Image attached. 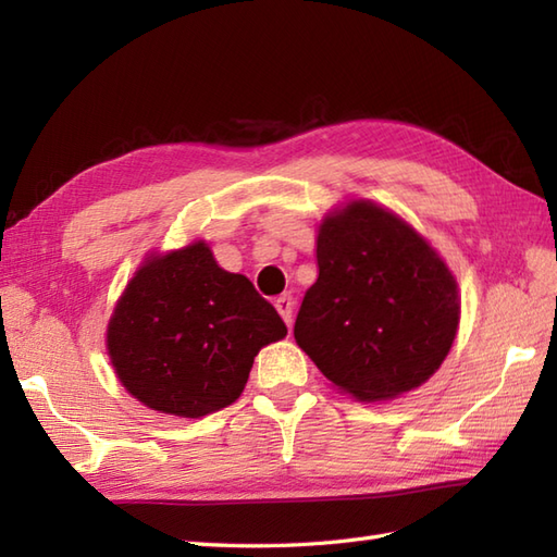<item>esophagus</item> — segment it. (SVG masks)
Listing matches in <instances>:
<instances>
[{"mask_svg": "<svg viewBox=\"0 0 557 557\" xmlns=\"http://www.w3.org/2000/svg\"><path fill=\"white\" fill-rule=\"evenodd\" d=\"M275 309L277 313L282 315V321H285L287 325H292V311H294V299L289 297V294H282V297L275 299Z\"/></svg>", "mask_w": 557, "mask_h": 557, "instance_id": "1", "label": "esophagus"}]
</instances>
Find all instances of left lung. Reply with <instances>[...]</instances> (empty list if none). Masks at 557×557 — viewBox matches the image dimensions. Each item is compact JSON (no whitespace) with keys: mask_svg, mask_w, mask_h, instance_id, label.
Masks as SVG:
<instances>
[{"mask_svg":"<svg viewBox=\"0 0 557 557\" xmlns=\"http://www.w3.org/2000/svg\"><path fill=\"white\" fill-rule=\"evenodd\" d=\"M315 258L294 339L330 383L361 401L393 399L441 369L459 294L417 230L371 200H351L321 222Z\"/></svg>","mask_w":557,"mask_h":557,"instance_id":"obj_1","label":"left lung"}]
</instances>
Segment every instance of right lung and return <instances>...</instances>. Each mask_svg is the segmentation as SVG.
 <instances>
[{"label":"right lung","instance_id":"obj_1","mask_svg":"<svg viewBox=\"0 0 557 557\" xmlns=\"http://www.w3.org/2000/svg\"><path fill=\"white\" fill-rule=\"evenodd\" d=\"M287 325L248 277L227 272L206 242L150 256L116 301L108 351L146 407L200 419L239 399L260 347Z\"/></svg>","mask_w":557,"mask_h":557}]
</instances>
